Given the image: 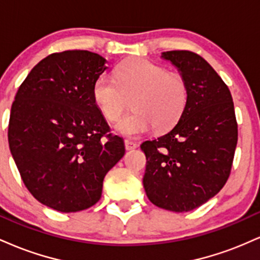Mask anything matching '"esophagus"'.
<instances>
[{
	"mask_svg": "<svg viewBox=\"0 0 260 260\" xmlns=\"http://www.w3.org/2000/svg\"><path fill=\"white\" fill-rule=\"evenodd\" d=\"M124 147H126V150H133V149L138 147V144H137V143L131 142V140H124Z\"/></svg>",
	"mask_w": 260,
	"mask_h": 260,
	"instance_id": "esophagus-1",
	"label": "esophagus"
}]
</instances>
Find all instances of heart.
I'll list each match as a JSON object with an SVG mask.
<instances>
[{"label": "heart", "mask_w": 260, "mask_h": 260, "mask_svg": "<svg viewBox=\"0 0 260 260\" xmlns=\"http://www.w3.org/2000/svg\"><path fill=\"white\" fill-rule=\"evenodd\" d=\"M134 111L116 126L122 136L134 138L154 126L164 131L180 120L186 109L188 88L183 77L148 59L123 62L115 80L100 76L92 85V99L107 121L120 120L132 99Z\"/></svg>", "instance_id": "1"}]
</instances>
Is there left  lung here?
Here are the masks:
<instances>
[{
	"label": "left lung",
	"mask_w": 260,
	"mask_h": 260,
	"mask_svg": "<svg viewBox=\"0 0 260 260\" xmlns=\"http://www.w3.org/2000/svg\"><path fill=\"white\" fill-rule=\"evenodd\" d=\"M183 77L186 109L177 124L140 145L147 157L143 186L149 201L183 213L201 207L228 181L237 145V122L228 85L194 52L161 53Z\"/></svg>",
	"instance_id": "8db88e82"
}]
</instances>
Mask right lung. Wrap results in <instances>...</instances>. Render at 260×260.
I'll return each instance as SVG.
<instances>
[{
	"mask_svg": "<svg viewBox=\"0 0 260 260\" xmlns=\"http://www.w3.org/2000/svg\"><path fill=\"white\" fill-rule=\"evenodd\" d=\"M106 59L70 50L41 59L18 89L8 143L22 180L34 198L61 213L96 204L107 172L124 155L123 139L92 99Z\"/></svg>",
	"mask_w": 260,
	"mask_h": 260,
	"instance_id": "obj_1",
	"label": "right lung"
}]
</instances>
